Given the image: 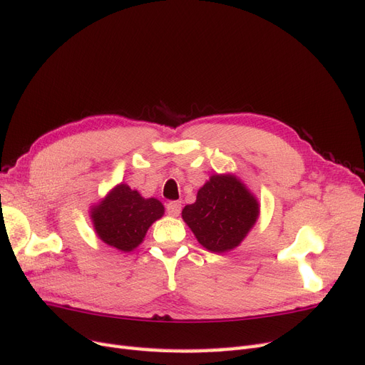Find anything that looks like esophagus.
<instances>
[{
	"mask_svg": "<svg viewBox=\"0 0 365 365\" xmlns=\"http://www.w3.org/2000/svg\"><path fill=\"white\" fill-rule=\"evenodd\" d=\"M165 210H168V213L172 216H178L181 213V202L178 201H170L168 205H165Z\"/></svg>",
	"mask_w": 365,
	"mask_h": 365,
	"instance_id": "1",
	"label": "esophagus"
}]
</instances>
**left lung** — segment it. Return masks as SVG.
I'll return each mask as SVG.
<instances>
[{"label": "left lung", "mask_w": 365, "mask_h": 365, "mask_svg": "<svg viewBox=\"0 0 365 365\" xmlns=\"http://www.w3.org/2000/svg\"><path fill=\"white\" fill-rule=\"evenodd\" d=\"M260 205L235 175H213L197 190L195 204L182 210L184 222L197 242L213 252L240 245L256 224Z\"/></svg>", "instance_id": "8db88e82"}]
</instances>
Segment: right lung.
I'll return each mask as SVG.
<instances>
[{"mask_svg": "<svg viewBox=\"0 0 365 365\" xmlns=\"http://www.w3.org/2000/svg\"><path fill=\"white\" fill-rule=\"evenodd\" d=\"M164 215L155 197H143L126 184H118L91 208L93 225L98 239L118 251L135 250L149 227Z\"/></svg>", "mask_w": 365, "mask_h": 365, "instance_id": "right-lung-1", "label": "right lung"}]
</instances>
